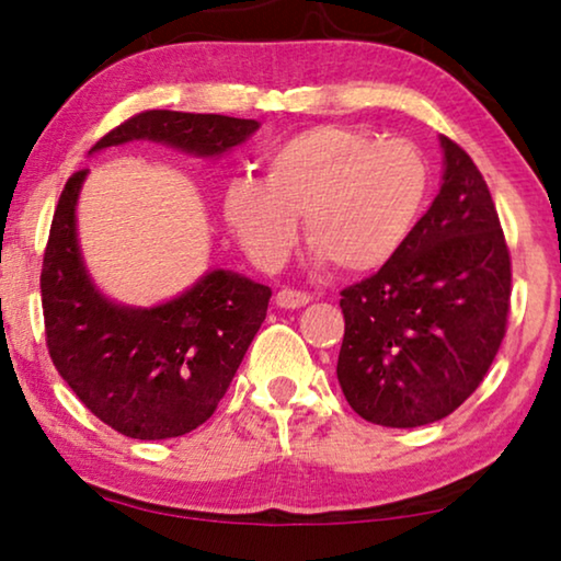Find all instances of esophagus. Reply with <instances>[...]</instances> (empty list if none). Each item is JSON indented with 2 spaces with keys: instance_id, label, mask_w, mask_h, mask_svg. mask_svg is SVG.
I'll return each instance as SVG.
<instances>
[{
  "instance_id": "1",
  "label": "esophagus",
  "mask_w": 561,
  "mask_h": 561,
  "mask_svg": "<svg viewBox=\"0 0 561 561\" xmlns=\"http://www.w3.org/2000/svg\"><path fill=\"white\" fill-rule=\"evenodd\" d=\"M311 301V296L301 294V290H290V288H283L275 294V306H280V309H301Z\"/></svg>"
}]
</instances>
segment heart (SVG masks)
I'll list each match as a JSON object with an SVG mask.
<instances>
[{"label": "heart", "instance_id": "heart-1", "mask_svg": "<svg viewBox=\"0 0 561 561\" xmlns=\"http://www.w3.org/2000/svg\"><path fill=\"white\" fill-rule=\"evenodd\" d=\"M432 171L416 145L378 140L350 125H317L265 152V179L237 175L221 191L229 232L260 267H278L298 240L313 263L378 271L403 248L424 211Z\"/></svg>", "mask_w": 561, "mask_h": 561}]
</instances>
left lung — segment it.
Wrapping results in <instances>:
<instances>
[{
    "label": "left lung",
    "mask_w": 561,
    "mask_h": 561,
    "mask_svg": "<svg viewBox=\"0 0 561 561\" xmlns=\"http://www.w3.org/2000/svg\"><path fill=\"white\" fill-rule=\"evenodd\" d=\"M439 194L378 273L344 288L336 380L365 421L434 424L474 393L505 336L511 257L488 183L439 137Z\"/></svg>",
    "instance_id": "8db88e82"
}]
</instances>
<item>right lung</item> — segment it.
I'll return each mask as SVG.
<instances>
[{"mask_svg":"<svg viewBox=\"0 0 561 561\" xmlns=\"http://www.w3.org/2000/svg\"><path fill=\"white\" fill-rule=\"evenodd\" d=\"M260 122L225 114L152 110L104 135L89 156L127 142H160L217 160ZM89 171L68 179L53 214L41 294L53 365L79 401L114 432L156 442L183 436L217 411L273 290L211 267L156 306L114 301L91 278L79 242V196Z\"/></svg>","mask_w":561,"mask_h":561,"instance_id":"add662e5","label":"right lung"}]
</instances>
